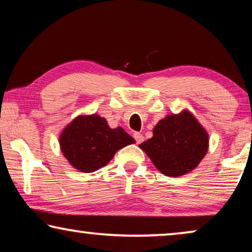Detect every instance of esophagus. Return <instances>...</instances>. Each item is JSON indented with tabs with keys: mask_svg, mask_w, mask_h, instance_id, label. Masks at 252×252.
Listing matches in <instances>:
<instances>
[{
	"mask_svg": "<svg viewBox=\"0 0 252 252\" xmlns=\"http://www.w3.org/2000/svg\"><path fill=\"white\" fill-rule=\"evenodd\" d=\"M133 138H134V140H136L137 144H141V142L144 141V136H142L140 132H134Z\"/></svg>",
	"mask_w": 252,
	"mask_h": 252,
	"instance_id": "obj_1",
	"label": "esophagus"
}]
</instances>
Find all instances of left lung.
Wrapping results in <instances>:
<instances>
[{
  "instance_id": "left-lung-1",
  "label": "left lung",
  "mask_w": 252,
  "mask_h": 252,
  "mask_svg": "<svg viewBox=\"0 0 252 252\" xmlns=\"http://www.w3.org/2000/svg\"><path fill=\"white\" fill-rule=\"evenodd\" d=\"M153 138L139 146L167 176L192 171L208 150V134L190 112L168 115L153 130Z\"/></svg>"
}]
</instances>
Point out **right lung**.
<instances>
[{"mask_svg": "<svg viewBox=\"0 0 252 252\" xmlns=\"http://www.w3.org/2000/svg\"><path fill=\"white\" fill-rule=\"evenodd\" d=\"M121 126L111 129L98 115L78 116L60 137V146L70 164L85 173H92L113 158L115 153L133 144Z\"/></svg>", "mask_w": 252, "mask_h": 252, "instance_id": "right-lung-1", "label": "right lung"}]
</instances>
